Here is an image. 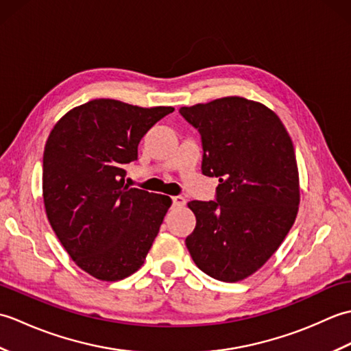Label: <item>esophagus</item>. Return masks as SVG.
Listing matches in <instances>:
<instances>
[{
	"mask_svg": "<svg viewBox=\"0 0 351 351\" xmlns=\"http://www.w3.org/2000/svg\"><path fill=\"white\" fill-rule=\"evenodd\" d=\"M171 202H173V206L181 208L185 205V199L182 196H173L171 197Z\"/></svg>",
	"mask_w": 351,
	"mask_h": 351,
	"instance_id": "obj_1",
	"label": "esophagus"
}]
</instances>
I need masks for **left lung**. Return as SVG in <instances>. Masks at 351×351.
Returning a JSON list of instances; mask_svg holds the SVG:
<instances>
[{"label":"left lung","instance_id":"1","mask_svg":"<svg viewBox=\"0 0 351 351\" xmlns=\"http://www.w3.org/2000/svg\"><path fill=\"white\" fill-rule=\"evenodd\" d=\"M202 138V173L219 178L217 197L191 200L196 228L185 240L211 278L238 282L263 267L299 211L294 146L278 114L240 96L181 107Z\"/></svg>","mask_w":351,"mask_h":351}]
</instances>
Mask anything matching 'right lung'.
I'll return each mask as SVG.
<instances>
[{"label": "right lung", "instance_id": "right-lung-1", "mask_svg": "<svg viewBox=\"0 0 351 351\" xmlns=\"http://www.w3.org/2000/svg\"><path fill=\"white\" fill-rule=\"evenodd\" d=\"M173 107L93 99L68 111L43 152V204L51 228L81 270L99 280L143 265L171 199L125 185L141 137Z\"/></svg>", "mask_w": 351, "mask_h": 351}]
</instances>
